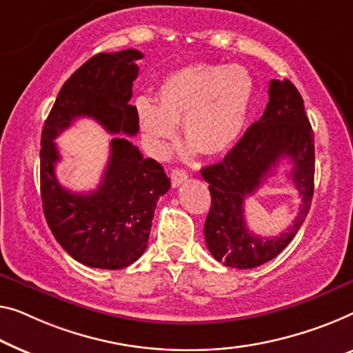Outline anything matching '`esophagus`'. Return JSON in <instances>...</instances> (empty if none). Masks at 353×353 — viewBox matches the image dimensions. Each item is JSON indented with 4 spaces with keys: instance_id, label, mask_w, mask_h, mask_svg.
Masks as SVG:
<instances>
[{
    "instance_id": "1",
    "label": "esophagus",
    "mask_w": 353,
    "mask_h": 353,
    "mask_svg": "<svg viewBox=\"0 0 353 353\" xmlns=\"http://www.w3.org/2000/svg\"><path fill=\"white\" fill-rule=\"evenodd\" d=\"M188 179V174L183 170H172L171 172V182L174 187H179L182 182H185Z\"/></svg>"
}]
</instances>
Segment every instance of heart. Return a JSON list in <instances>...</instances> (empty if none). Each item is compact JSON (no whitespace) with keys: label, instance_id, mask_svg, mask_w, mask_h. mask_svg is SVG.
Wrapping results in <instances>:
<instances>
[{"label":"heart","instance_id":"1","mask_svg":"<svg viewBox=\"0 0 353 353\" xmlns=\"http://www.w3.org/2000/svg\"><path fill=\"white\" fill-rule=\"evenodd\" d=\"M255 97L250 72L238 65H192L163 79L157 103L136 99V115L144 136L155 152L182 134L192 149L204 155L228 150L249 119Z\"/></svg>","mask_w":353,"mask_h":353}]
</instances>
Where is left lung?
I'll return each instance as SVG.
<instances>
[{"mask_svg": "<svg viewBox=\"0 0 353 353\" xmlns=\"http://www.w3.org/2000/svg\"><path fill=\"white\" fill-rule=\"evenodd\" d=\"M268 93L270 101L259 122L247 128L222 161L201 170L210 192L204 222L208 249L215 260L238 270L256 268L281 254L301 228L314 196V133L301 94L287 79L271 81ZM282 158L291 161V176L302 194V206L292 228L274 239H263L246 228L243 199Z\"/></svg>", "mask_w": 353, "mask_h": 353, "instance_id": "obj_1", "label": "left lung"}]
</instances>
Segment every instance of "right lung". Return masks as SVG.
Here are the masks:
<instances>
[{
  "label": "right lung",
  "mask_w": 353,
  "mask_h": 353,
  "mask_svg": "<svg viewBox=\"0 0 353 353\" xmlns=\"http://www.w3.org/2000/svg\"><path fill=\"white\" fill-rule=\"evenodd\" d=\"M139 50L98 54L63 83L41 134V199L47 225L59 244L82 265L122 270L144 254L157 201L170 190L165 170L139 149L114 136L101 183L88 193H72L55 176L60 160L55 138L81 117H90L108 133L134 136L139 130L131 99L143 59Z\"/></svg>",
  "instance_id": "add662e5"
}]
</instances>
